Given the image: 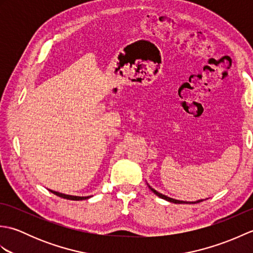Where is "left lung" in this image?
<instances>
[{
  "instance_id": "8db88e82",
  "label": "left lung",
  "mask_w": 253,
  "mask_h": 253,
  "mask_svg": "<svg viewBox=\"0 0 253 253\" xmlns=\"http://www.w3.org/2000/svg\"><path fill=\"white\" fill-rule=\"evenodd\" d=\"M147 185H148V187L150 188V190H151L154 195H157L158 197H160V198H162V199H164V200H166V201H169V202H171V203H176V204H193V203H199V202H202V201H204L206 200V199H204V200H197V201H192V202H189V201H180V200H176V199H173V198H169V197H168V196H165V195H162V193H160V192H158L157 190L155 189H153V188L150 186L148 182H147Z\"/></svg>"
}]
</instances>
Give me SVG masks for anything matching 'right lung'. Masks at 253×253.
I'll list each match as a JSON object with an SVG mask.
<instances>
[{
  "label": "right lung",
  "mask_w": 253,
  "mask_h": 253,
  "mask_svg": "<svg viewBox=\"0 0 253 253\" xmlns=\"http://www.w3.org/2000/svg\"><path fill=\"white\" fill-rule=\"evenodd\" d=\"M52 193H54V195L61 197L63 199H67V200H76V201H79V200H87V199L91 198V196H88V197H78V196H72V195H66V193H62V192H58V191H54V190H51L49 189Z\"/></svg>",
  "instance_id": "1"
}]
</instances>
